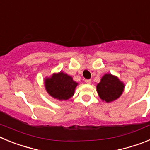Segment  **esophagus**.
<instances>
[{
  "label": "esophagus",
  "mask_w": 150,
  "mask_h": 150,
  "mask_svg": "<svg viewBox=\"0 0 150 150\" xmlns=\"http://www.w3.org/2000/svg\"><path fill=\"white\" fill-rule=\"evenodd\" d=\"M86 83H87V84H91V79H86Z\"/></svg>",
  "instance_id": "34e87169"
}]
</instances>
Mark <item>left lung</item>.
Returning <instances> with one entry per match:
<instances>
[{
  "label": "left lung",
  "instance_id": "left-lung-1",
  "mask_svg": "<svg viewBox=\"0 0 150 150\" xmlns=\"http://www.w3.org/2000/svg\"><path fill=\"white\" fill-rule=\"evenodd\" d=\"M100 98L107 103L117 100L123 93L125 84L116 76L105 74L96 86Z\"/></svg>",
  "mask_w": 150,
  "mask_h": 150
}]
</instances>
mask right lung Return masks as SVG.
I'll return each instance as SVG.
<instances>
[{"instance_id": "1", "label": "right lung", "mask_w": 150, "mask_h": 150, "mask_svg": "<svg viewBox=\"0 0 150 150\" xmlns=\"http://www.w3.org/2000/svg\"><path fill=\"white\" fill-rule=\"evenodd\" d=\"M77 86L78 83L74 81L73 77L62 71L54 73L44 79L45 89L47 93L60 101L71 98Z\"/></svg>"}]
</instances>
